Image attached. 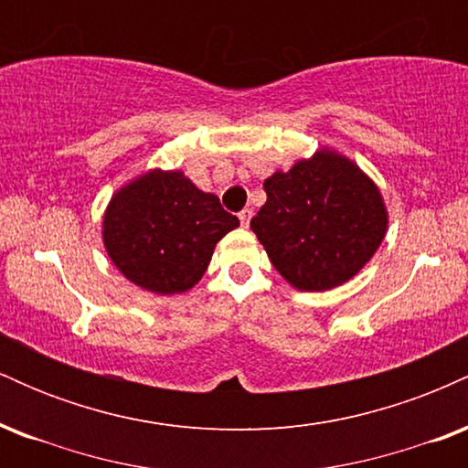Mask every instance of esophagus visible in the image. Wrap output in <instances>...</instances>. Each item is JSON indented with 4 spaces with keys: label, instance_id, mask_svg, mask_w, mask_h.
Returning a JSON list of instances; mask_svg holds the SVG:
<instances>
[{
    "label": "esophagus",
    "instance_id": "obj_1",
    "mask_svg": "<svg viewBox=\"0 0 468 468\" xmlns=\"http://www.w3.org/2000/svg\"><path fill=\"white\" fill-rule=\"evenodd\" d=\"M250 218H252L250 208H244V211H239V222H241V227H249Z\"/></svg>",
    "mask_w": 468,
    "mask_h": 468
}]
</instances>
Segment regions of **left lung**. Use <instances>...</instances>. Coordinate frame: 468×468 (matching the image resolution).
<instances>
[{
	"mask_svg": "<svg viewBox=\"0 0 468 468\" xmlns=\"http://www.w3.org/2000/svg\"><path fill=\"white\" fill-rule=\"evenodd\" d=\"M266 204L250 219L277 272L305 292L341 286L385 238L383 197L356 165L332 152L264 182Z\"/></svg>",
	"mask_w": 468,
	"mask_h": 468,
	"instance_id": "obj_1",
	"label": "left lung"
}]
</instances>
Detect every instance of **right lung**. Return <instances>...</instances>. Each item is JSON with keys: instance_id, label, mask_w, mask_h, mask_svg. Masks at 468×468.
<instances>
[{"instance_id": "1", "label": "right lung", "mask_w": 468, "mask_h": 468, "mask_svg": "<svg viewBox=\"0 0 468 468\" xmlns=\"http://www.w3.org/2000/svg\"><path fill=\"white\" fill-rule=\"evenodd\" d=\"M239 219L213 193L180 171H152L112 197L103 239L118 271L158 294L185 292L200 282L213 249Z\"/></svg>"}]
</instances>
